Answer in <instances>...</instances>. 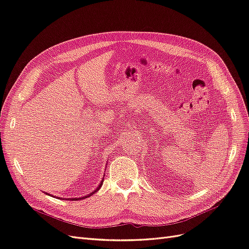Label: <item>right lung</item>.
Returning a JSON list of instances; mask_svg holds the SVG:
<instances>
[{
    "label": "right lung",
    "mask_w": 249,
    "mask_h": 249,
    "mask_svg": "<svg viewBox=\"0 0 249 249\" xmlns=\"http://www.w3.org/2000/svg\"><path fill=\"white\" fill-rule=\"evenodd\" d=\"M104 178H105V177H104ZM104 178H102V180H101L100 185L95 188V190H93L92 192H90L89 194L85 195V196H83V197H74V198H62V197H61V199H70V200H81V199H83V198H87V197H89V196H91V195H92V194H94L96 191H99V189H100V188L102 187V185H103V182H104ZM44 193H46V192H44ZM46 194H48V193H46ZM49 195H51V194H49ZM51 196H52V195H51Z\"/></svg>",
    "instance_id": "add662e5"
}]
</instances>
